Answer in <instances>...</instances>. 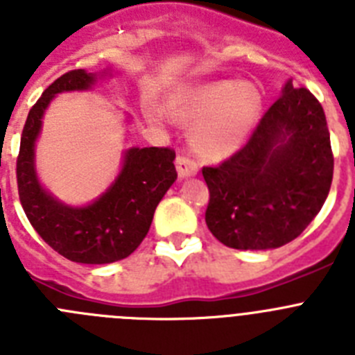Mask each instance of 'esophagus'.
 <instances>
[{
	"mask_svg": "<svg viewBox=\"0 0 355 355\" xmlns=\"http://www.w3.org/2000/svg\"><path fill=\"white\" fill-rule=\"evenodd\" d=\"M175 168H178V174L180 178H188V175H196L199 171V165L193 158H190L188 155H178L175 158Z\"/></svg>",
	"mask_w": 355,
	"mask_h": 355,
	"instance_id": "34e87169",
	"label": "esophagus"
}]
</instances>
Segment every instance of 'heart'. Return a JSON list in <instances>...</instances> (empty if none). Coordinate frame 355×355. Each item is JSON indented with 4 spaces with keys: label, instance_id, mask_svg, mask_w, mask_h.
<instances>
[{
    "label": "heart",
    "instance_id": "obj_1",
    "mask_svg": "<svg viewBox=\"0 0 355 355\" xmlns=\"http://www.w3.org/2000/svg\"><path fill=\"white\" fill-rule=\"evenodd\" d=\"M175 119L193 124V146L200 155L218 158L233 153L249 137L261 114V92L252 83L216 81L175 99Z\"/></svg>",
    "mask_w": 355,
    "mask_h": 355
}]
</instances>
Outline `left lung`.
<instances>
[{"label":"left lung","instance_id":"obj_1","mask_svg":"<svg viewBox=\"0 0 355 355\" xmlns=\"http://www.w3.org/2000/svg\"><path fill=\"white\" fill-rule=\"evenodd\" d=\"M332 172L324 108L309 90L288 81L247 142L218 165L202 167L208 229L231 249L286 245L322 209Z\"/></svg>","mask_w":355,"mask_h":355}]
</instances>
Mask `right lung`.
<instances>
[{
    "label": "right lung",
    "instance_id": "obj_1",
    "mask_svg": "<svg viewBox=\"0 0 355 355\" xmlns=\"http://www.w3.org/2000/svg\"><path fill=\"white\" fill-rule=\"evenodd\" d=\"M94 76L83 69L62 74L31 106L19 147L17 190L28 220L46 243L64 258L87 265H105L128 258L142 243L153 215L178 178L171 147H133L108 192L87 208H69L44 192L33 168V144L40 119L55 94L83 90Z\"/></svg>",
    "mask_w": 355,
    "mask_h": 355
}]
</instances>
